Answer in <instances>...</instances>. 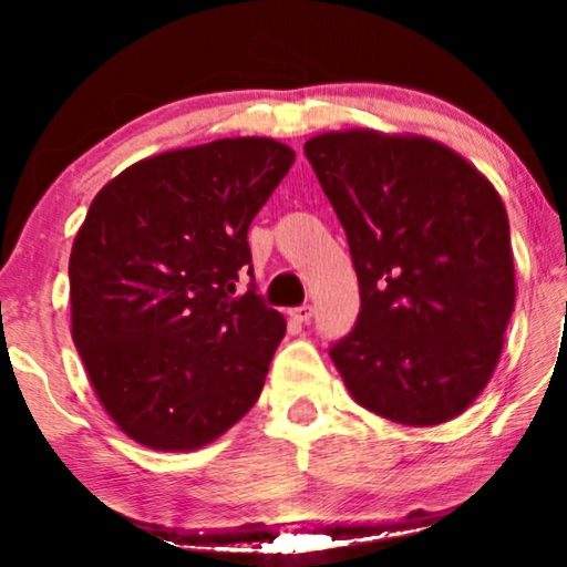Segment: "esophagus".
Listing matches in <instances>:
<instances>
[{
	"label": "esophagus",
	"instance_id": "esophagus-1",
	"mask_svg": "<svg viewBox=\"0 0 567 567\" xmlns=\"http://www.w3.org/2000/svg\"><path fill=\"white\" fill-rule=\"evenodd\" d=\"M311 317H315V309H311V306H298V309H290V320L292 322H309Z\"/></svg>",
	"mask_w": 567,
	"mask_h": 567
}]
</instances>
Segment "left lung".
I'll list each match as a JSON object with an SVG mask.
<instances>
[{
	"label": "left lung",
	"mask_w": 567,
	"mask_h": 567,
	"mask_svg": "<svg viewBox=\"0 0 567 567\" xmlns=\"http://www.w3.org/2000/svg\"><path fill=\"white\" fill-rule=\"evenodd\" d=\"M303 152L360 279V317L330 360L370 413L445 424L483 394L504 349L517 296L504 202L426 135L336 130Z\"/></svg>",
	"instance_id": "left-lung-1"
}]
</instances>
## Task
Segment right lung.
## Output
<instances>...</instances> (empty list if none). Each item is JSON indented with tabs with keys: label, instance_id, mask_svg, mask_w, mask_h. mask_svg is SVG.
<instances>
[{
	"label": "right lung",
	"instance_id": "1",
	"mask_svg": "<svg viewBox=\"0 0 567 567\" xmlns=\"http://www.w3.org/2000/svg\"><path fill=\"white\" fill-rule=\"evenodd\" d=\"M296 162L275 138L154 154L109 181L69 258L71 338L109 419L138 445H210L256 405L285 317L256 290L247 229Z\"/></svg>",
	"mask_w": 567,
	"mask_h": 567
}]
</instances>
